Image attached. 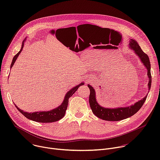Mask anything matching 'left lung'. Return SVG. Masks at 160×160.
<instances>
[{
    "instance_id": "1",
    "label": "left lung",
    "mask_w": 160,
    "mask_h": 160,
    "mask_svg": "<svg viewBox=\"0 0 160 160\" xmlns=\"http://www.w3.org/2000/svg\"><path fill=\"white\" fill-rule=\"evenodd\" d=\"M128 48L133 51L135 54L140 59L142 65L146 67L148 71V77L149 78V82L148 84V90H150L151 86V63L148 56L142 51L138 42L132 38L129 40ZM87 86L90 91L89 104L91 109L97 117L107 121H120L133 116L141 108L148 96V94H146V96L142 99L128 106L118 107L115 108H104L101 106L98 102L96 99V92L93 87L89 84H88Z\"/></svg>"
}]
</instances>
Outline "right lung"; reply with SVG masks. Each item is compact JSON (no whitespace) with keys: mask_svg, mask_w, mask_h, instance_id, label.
Returning <instances> with one entry per match:
<instances>
[{"mask_svg":"<svg viewBox=\"0 0 160 160\" xmlns=\"http://www.w3.org/2000/svg\"><path fill=\"white\" fill-rule=\"evenodd\" d=\"M27 40V38H25V40L22 41V45L20 51L16 54L12 61V63L11 64V68L13 66L14 64L15 61H16L18 57L19 56V54L22 51V48H24V45L25 43ZM84 84V82H81L80 83L78 84L75 87H73L69 91L66 93L64 100L62 101V103L61 105L58 106L57 108L52 109L49 111H36V112H28L26 111H24L23 110H21L19 109L15 104V106L17 108L18 110L23 115L27 118L31 120L34 122H40V123H51V122H57L61 118H62L65 115L66 111L67 109L68 104V100H69V98L72 97V96L76 92L78 87L81 85H83Z\"/></svg>","mask_w":160,"mask_h":160,"instance_id":"add662e5","label":"right lung"}]
</instances>
